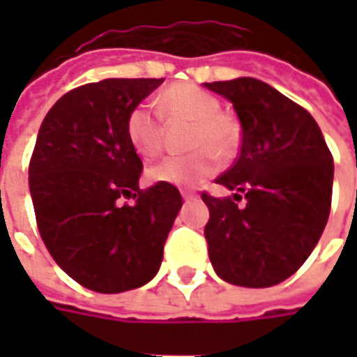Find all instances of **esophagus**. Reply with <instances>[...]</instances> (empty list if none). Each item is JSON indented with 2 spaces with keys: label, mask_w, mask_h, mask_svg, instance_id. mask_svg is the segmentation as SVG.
Masks as SVG:
<instances>
[{
  "label": "esophagus",
  "mask_w": 357,
  "mask_h": 357,
  "mask_svg": "<svg viewBox=\"0 0 357 357\" xmlns=\"http://www.w3.org/2000/svg\"><path fill=\"white\" fill-rule=\"evenodd\" d=\"M181 197H183L185 201H191V199H195L197 195H195L193 191H181Z\"/></svg>",
  "instance_id": "1"
}]
</instances>
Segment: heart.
Here are the masks:
<instances>
[{
    "mask_svg": "<svg viewBox=\"0 0 357 357\" xmlns=\"http://www.w3.org/2000/svg\"><path fill=\"white\" fill-rule=\"evenodd\" d=\"M158 109L170 122H191L187 147L197 149L183 156H168L149 168L156 183L197 185L218 168V156H229L239 145V124L220 110V101L195 84H174L158 97ZM126 133L132 147L143 158H156L164 149V126L158 112L137 105L126 120Z\"/></svg>",
    "mask_w": 357,
    "mask_h": 357,
    "instance_id": "b5f03b06",
    "label": "heart"
}]
</instances>
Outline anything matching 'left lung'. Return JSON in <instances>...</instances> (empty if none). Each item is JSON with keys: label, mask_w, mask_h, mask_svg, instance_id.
I'll use <instances>...</instances> for the list:
<instances>
[{"label": "left lung", "mask_w": 357, "mask_h": 357, "mask_svg": "<svg viewBox=\"0 0 357 357\" xmlns=\"http://www.w3.org/2000/svg\"><path fill=\"white\" fill-rule=\"evenodd\" d=\"M204 86L233 102L243 128L237 160L216 179L237 191L235 199L202 193L210 210L204 227L210 262L227 283L273 287L306 262L325 229L333 155L314 116L266 82ZM239 192L245 195L243 207Z\"/></svg>", "instance_id": "left-lung-1"}]
</instances>
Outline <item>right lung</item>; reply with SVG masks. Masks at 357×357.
Returning <instances> with one entry per match:
<instances>
[{"mask_svg": "<svg viewBox=\"0 0 357 357\" xmlns=\"http://www.w3.org/2000/svg\"><path fill=\"white\" fill-rule=\"evenodd\" d=\"M164 78H107L70 89L38 132L28 166L36 224L59 268L89 291L149 283L183 199L178 187L139 189L143 170L126 120ZM133 196V205L121 204Z\"/></svg>", "mask_w": 357, "mask_h": 357, "instance_id": "right-lung-1", "label": "right lung"}]
</instances>
